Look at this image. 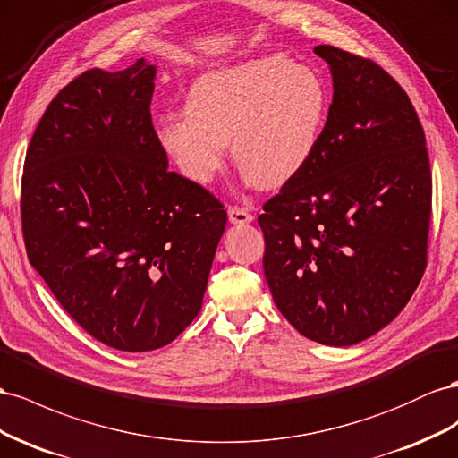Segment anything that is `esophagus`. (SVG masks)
I'll return each instance as SVG.
<instances>
[{
	"instance_id": "obj_1",
	"label": "esophagus",
	"mask_w": 458,
	"mask_h": 458,
	"mask_svg": "<svg viewBox=\"0 0 458 458\" xmlns=\"http://www.w3.org/2000/svg\"><path fill=\"white\" fill-rule=\"evenodd\" d=\"M228 218H230L232 225H247V222L253 220V215L243 207L230 205L228 207Z\"/></svg>"
}]
</instances>
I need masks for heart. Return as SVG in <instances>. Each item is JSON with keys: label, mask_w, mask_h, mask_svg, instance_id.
<instances>
[{"label": "heart", "mask_w": 458, "mask_h": 458, "mask_svg": "<svg viewBox=\"0 0 458 458\" xmlns=\"http://www.w3.org/2000/svg\"><path fill=\"white\" fill-rule=\"evenodd\" d=\"M318 72L285 55H265L215 69L195 81L186 114L157 123V138L180 174L207 186L233 161L260 190L282 188L315 155L328 116Z\"/></svg>", "instance_id": "b5f03b06"}]
</instances>
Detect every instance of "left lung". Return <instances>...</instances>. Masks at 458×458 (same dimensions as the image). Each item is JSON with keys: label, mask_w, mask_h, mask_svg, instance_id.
Instances as JSON below:
<instances>
[{"label": "left lung", "mask_w": 458, "mask_h": 458, "mask_svg": "<svg viewBox=\"0 0 458 458\" xmlns=\"http://www.w3.org/2000/svg\"><path fill=\"white\" fill-rule=\"evenodd\" d=\"M334 99L307 166L263 205V268L274 303L322 345L374 335L409 303L428 265L432 171L399 82L334 46Z\"/></svg>", "instance_id": "left-lung-1"}]
</instances>
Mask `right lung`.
<instances>
[{"label": "right lung", "instance_id": "add662e5", "mask_svg": "<svg viewBox=\"0 0 458 458\" xmlns=\"http://www.w3.org/2000/svg\"><path fill=\"white\" fill-rule=\"evenodd\" d=\"M155 67L89 69L51 99L24 157L26 255L71 318L119 351L165 347L199 315L226 211L168 171Z\"/></svg>", "mask_w": 458, "mask_h": 458}]
</instances>
